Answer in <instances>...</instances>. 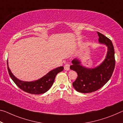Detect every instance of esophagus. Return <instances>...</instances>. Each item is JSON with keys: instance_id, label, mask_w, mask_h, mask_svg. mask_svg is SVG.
Listing matches in <instances>:
<instances>
[{"instance_id": "esophagus-1", "label": "esophagus", "mask_w": 123, "mask_h": 123, "mask_svg": "<svg viewBox=\"0 0 123 123\" xmlns=\"http://www.w3.org/2000/svg\"><path fill=\"white\" fill-rule=\"evenodd\" d=\"M69 67L70 65L69 64H66L64 66V69L66 70V71H68V70H69Z\"/></svg>"}]
</instances>
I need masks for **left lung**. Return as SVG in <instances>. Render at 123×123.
<instances>
[{
	"mask_svg": "<svg viewBox=\"0 0 123 123\" xmlns=\"http://www.w3.org/2000/svg\"><path fill=\"white\" fill-rule=\"evenodd\" d=\"M100 43L106 44L108 47L106 59L95 68L88 69L80 65L78 60L72 61L73 65L70 69L77 73L78 77L73 83L76 91L81 93H90L100 89L106 84L112 77L116 64L114 49L112 42L104 34L97 32Z\"/></svg>",
	"mask_w": 123,
	"mask_h": 123,
	"instance_id": "8db88e82",
	"label": "left lung"
}]
</instances>
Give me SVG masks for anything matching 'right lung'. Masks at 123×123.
<instances>
[{
  "mask_svg": "<svg viewBox=\"0 0 123 123\" xmlns=\"http://www.w3.org/2000/svg\"><path fill=\"white\" fill-rule=\"evenodd\" d=\"M7 65L10 77L17 86L25 92L36 95L42 94L48 91L53 84L56 75L63 70L62 66L58 67L49 72L47 74L38 80L27 82L19 80L12 74L9 68L7 61Z\"/></svg>",
  "mask_w": 123,
  "mask_h": 123,
  "instance_id": "1",
  "label": "right lung"
}]
</instances>
